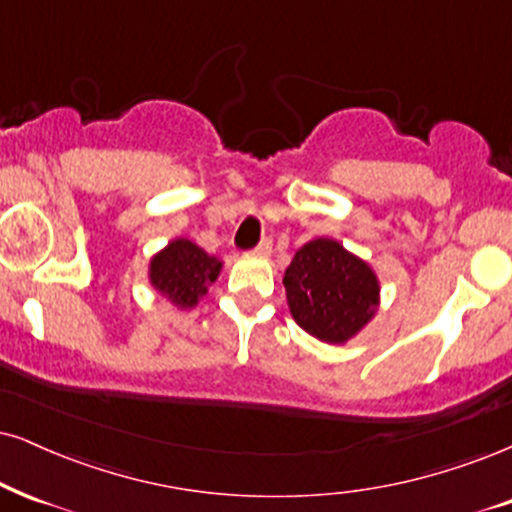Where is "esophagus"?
Masks as SVG:
<instances>
[{
  "mask_svg": "<svg viewBox=\"0 0 512 512\" xmlns=\"http://www.w3.org/2000/svg\"><path fill=\"white\" fill-rule=\"evenodd\" d=\"M256 254L258 256H270V251H273V239L270 237H263L261 242H258V246H256Z\"/></svg>",
  "mask_w": 512,
  "mask_h": 512,
  "instance_id": "obj_1",
  "label": "esophagus"
}]
</instances>
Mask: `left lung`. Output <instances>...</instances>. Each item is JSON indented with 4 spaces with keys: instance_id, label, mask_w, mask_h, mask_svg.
Wrapping results in <instances>:
<instances>
[{
    "instance_id": "obj_1",
    "label": "left lung",
    "mask_w": 512,
    "mask_h": 512,
    "mask_svg": "<svg viewBox=\"0 0 512 512\" xmlns=\"http://www.w3.org/2000/svg\"><path fill=\"white\" fill-rule=\"evenodd\" d=\"M282 282L299 327L330 344H342L361 330L375 315L380 296L368 263L325 237L296 251Z\"/></svg>"
}]
</instances>
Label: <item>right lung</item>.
<instances>
[{"label":"right lung","mask_w":512,"mask_h":512,"mask_svg":"<svg viewBox=\"0 0 512 512\" xmlns=\"http://www.w3.org/2000/svg\"><path fill=\"white\" fill-rule=\"evenodd\" d=\"M220 268L223 263L208 256L201 246L189 239H175L161 254L151 258L149 277L151 285L173 304L192 308L197 306L199 296L206 294V287L216 282Z\"/></svg>","instance_id":"1"}]
</instances>
